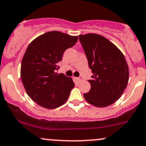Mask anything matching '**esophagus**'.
I'll use <instances>...</instances> for the list:
<instances>
[{
  "label": "esophagus",
  "instance_id": "1",
  "mask_svg": "<svg viewBox=\"0 0 146 146\" xmlns=\"http://www.w3.org/2000/svg\"><path fill=\"white\" fill-rule=\"evenodd\" d=\"M76 81L78 82H82V80H83V78H82V77H80V78H76Z\"/></svg>",
  "mask_w": 146,
  "mask_h": 146
}]
</instances>
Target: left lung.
<instances>
[{"label":"left lung","mask_w":146,"mask_h":146,"mask_svg":"<svg viewBox=\"0 0 146 146\" xmlns=\"http://www.w3.org/2000/svg\"><path fill=\"white\" fill-rule=\"evenodd\" d=\"M79 41L93 76L89 80L91 89L84 94L94 106L111 105L123 94L129 80V70L124 55L111 41L101 35H80Z\"/></svg>","instance_id":"left-lung-1"}]
</instances>
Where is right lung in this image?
Listing matches in <instances>:
<instances>
[{
    "label": "right lung",
    "mask_w": 146,
    "mask_h": 146,
    "mask_svg": "<svg viewBox=\"0 0 146 146\" xmlns=\"http://www.w3.org/2000/svg\"><path fill=\"white\" fill-rule=\"evenodd\" d=\"M73 36L52 31L33 40L23 57L21 78L30 98L41 107L55 109L64 104L75 84L72 78L56 70L64 51L78 41Z\"/></svg>",
    "instance_id": "1"
}]
</instances>
